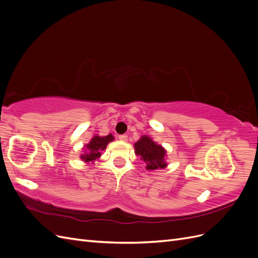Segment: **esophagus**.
Masks as SVG:
<instances>
[{
  "mask_svg": "<svg viewBox=\"0 0 258 258\" xmlns=\"http://www.w3.org/2000/svg\"><path fill=\"white\" fill-rule=\"evenodd\" d=\"M118 139L120 140V141H127L128 136H127V135H120V136L118 137Z\"/></svg>",
  "mask_w": 258,
  "mask_h": 258,
  "instance_id": "34e87169",
  "label": "esophagus"
}]
</instances>
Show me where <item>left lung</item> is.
I'll return each mask as SVG.
<instances>
[{"mask_svg": "<svg viewBox=\"0 0 258 258\" xmlns=\"http://www.w3.org/2000/svg\"><path fill=\"white\" fill-rule=\"evenodd\" d=\"M136 154L140 155L141 160L146 163L147 170L162 169L167 165L165 162L166 151L160 145L156 144L151 138L142 137L135 144Z\"/></svg>", "mask_w": 258, "mask_h": 258, "instance_id": "1", "label": "left lung"}]
</instances>
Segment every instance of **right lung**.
I'll return each instance as SVG.
<instances>
[{"mask_svg": "<svg viewBox=\"0 0 258 258\" xmlns=\"http://www.w3.org/2000/svg\"><path fill=\"white\" fill-rule=\"evenodd\" d=\"M113 139L114 138L112 135H108L106 137H93L90 143L87 144L88 152H85V154L81 156V158L85 161H92L97 159L98 157H100L101 152L105 150L107 143L113 141Z\"/></svg>", "mask_w": 258, "mask_h": 258, "instance_id": "add662e5", "label": "right lung"}]
</instances>
